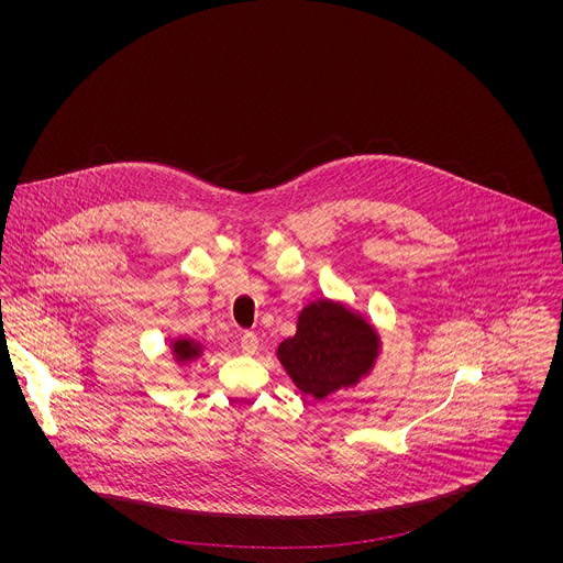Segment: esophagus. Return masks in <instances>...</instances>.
Returning a JSON list of instances; mask_svg holds the SVG:
<instances>
[{
  "instance_id": "esophagus-1",
  "label": "esophagus",
  "mask_w": 563,
  "mask_h": 563,
  "mask_svg": "<svg viewBox=\"0 0 563 563\" xmlns=\"http://www.w3.org/2000/svg\"><path fill=\"white\" fill-rule=\"evenodd\" d=\"M240 350H243L245 354H256L258 336L254 332H245L243 336H240Z\"/></svg>"
}]
</instances>
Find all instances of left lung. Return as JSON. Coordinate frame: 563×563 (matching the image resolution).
<instances>
[{"instance_id": "8db88e82", "label": "left lung", "mask_w": 563, "mask_h": 563, "mask_svg": "<svg viewBox=\"0 0 563 563\" xmlns=\"http://www.w3.org/2000/svg\"><path fill=\"white\" fill-rule=\"evenodd\" d=\"M378 339L361 318L318 300L298 318V332L278 347V358L300 391L325 398L365 374L376 356Z\"/></svg>"}]
</instances>
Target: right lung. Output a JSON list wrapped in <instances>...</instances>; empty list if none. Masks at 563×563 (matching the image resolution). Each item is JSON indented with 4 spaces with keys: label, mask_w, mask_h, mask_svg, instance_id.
Instances as JSON below:
<instances>
[{
    "label": "right lung",
    "mask_w": 563,
    "mask_h": 563,
    "mask_svg": "<svg viewBox=\"0 0 563 563\" xmlns=\"http://www.w3.org/2000/svg\"><path fill=\"white\" fill-rule=\"evenodd\" d=\"M176 356H178L180 361L196 356V347H194V343H191V341H178V343H176Z\"/></svg>",
    "instance_id": "right-lung-1"
}]
</instances>
